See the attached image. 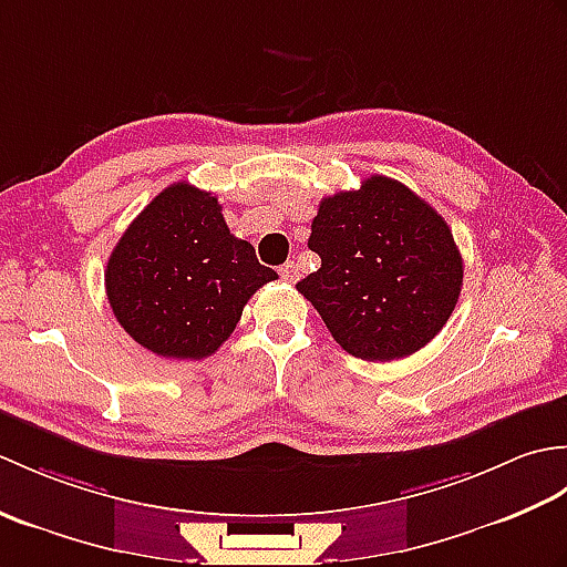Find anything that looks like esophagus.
I'll list each match as a JSON object with an SVG mask.
<instances>
[{
	"label": "esophagus",
	"mask_w": 567,
	"mask_h": 567,
	"mask_svg": "<svg viewBox=\"0 0 567 567\" xmlns=\"http://www.w3.org/2000/svg\"><path fill=\"white\" fill-rule=\"evenodd\" d=\"M280 277L285 282H297L299 280V270H297V265L295 262H285L282 268H280Z\"/></svg>",
	"instance_id": "34e87169"
}]
</instances>
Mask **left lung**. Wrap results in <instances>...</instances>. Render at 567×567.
Masks as SVG:
<instances>
[{"instance_id":"8db88e82","label":"left lung","mask_w":567,"mask_h":567,"mask_svg":"<svg viewBox=\"0 0 567 567\" xmlns=\"http://www.w3.org/2000/svg\"><path fill=\"white\" fill-rule=\"evenodd\" d=\"M309 248L321 268L297 282L343 351L400 360L449 321L463 287V258L443 216L392 177L323 197Z\"/></svg>"}]
</instances>
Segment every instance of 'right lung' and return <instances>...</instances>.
<instances>
[{"label": "right lung", "mask_w": 567, "mask_h": 567, "mask_svg": "<svg viewBox=\"0 0 567 567\" xmlns=\"http://www.w3.org/2000/svg\"><path fill=\"white\" fill-rule=\"evenodd\" d=\"M277 280L236 238L212 192L165 187L114 246L104 270L106 299L124 331L151 353L175 360L212 355L248 299Z\"/></svg>", "instance_id": "right-lung-1"}]
</instances>
